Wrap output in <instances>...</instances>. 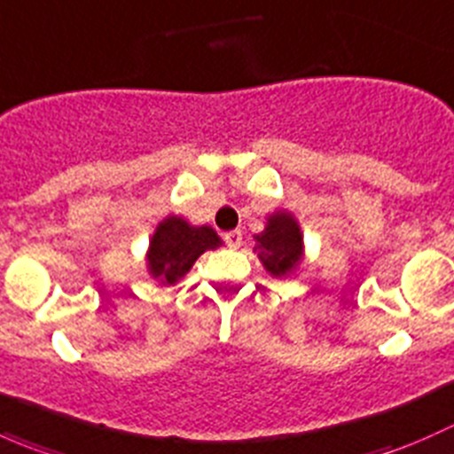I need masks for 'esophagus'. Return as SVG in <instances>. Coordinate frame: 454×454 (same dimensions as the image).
<instances>
[{
	"label": "esophagus",
	"mask_w": 454,
	"mask_h": 454,
	"mask_svg": "<svg viewBox=\"0 0 454 454\" xmlns=\"http://www.w3.org/2000/svg\"><path fill=\"white\" fill-rule=\"evenodd\" d=\"M223 239H226L228 248L237 250V248H239V246H241V231H231V232H226V235H223Z\"/></svg>",
	"instance_id": "1"
}]
</instances>
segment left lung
Here are the masks:
<instances>
[{
  "label": "left lung",
  "instance_id": "obj_1",
  "mask_svg": "<svg viewBox=\"0 0 454 454\" xmlns=\"http://www.w3.org/2000/svg\"><path fill=\"white\" fill-rule=\"evenodd\" d=\"M254 253H259L256 256L263 263L265 272L274 278L290 277L303 261V232L294 215L287 210L270 215L263 231L254 235Z\"/></svg>",
  "mask_w": 454,
  "mask_h": 454
}]
</instances>
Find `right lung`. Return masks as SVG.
Segmentation results:
<instances>
[{"label":"right lung","instance_id":"obj_1","mask_svg":"<svg viewBox=\"0 0 454 454\" xmlns=\"http://www.w3.org/2000/svg\"><path fill=\"white\" fill-rule=\"evenodd\" d=\"M222 246V237L210 226H193L184 217L168 215L155 226L146 250V272L162 286L180 281L200 254Z\"/></svg>","mask_w":454,"mask_h":454}]
</instances>
